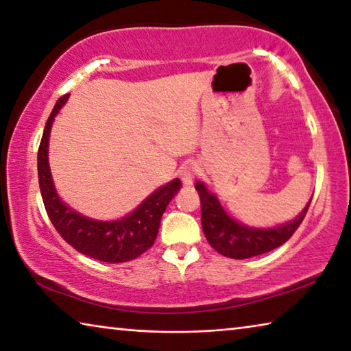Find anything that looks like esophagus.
<instances>
[{
	"instance_id": "esophagus-1",
	"label": "esophagus",
	"mask_w": 351,
	"mask_h": 351,
	"mask_svg": "<svg viewBox=\"0 0 351 351\" xmlns=\"http://www.w3.org/2000/svg\"><path fill=\"white\" fill-rule=\"evenodd\" d=\"M197 166L194 163H188L180 169V179L185 186H191L194 183V179L197 176Z\"/></svg>"
}]
</instances>
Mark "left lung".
<instances>
[{
    "instance_id": "8db88e82",
    "label": "left lung",
    "mask_w": 351,
    "mask_h": 351,
    "mask_svg": "<svg viewBox=\"0 0 351 351\" xmlns=\"http://www.w3.org/2000/svg\"><path fill=\"white\" fill-rule=\"evenodd\" d=\"M196 189L202 208L205 238L217 254L233 260H245V258L267 254L285 244L302 223L311 204L309 200L302 213L288 223H281L272 228H255L228 216L227 211L222 208L219 199L208 191L204 182H197Z\"/></svg>"
}]
</instances>
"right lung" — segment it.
Masks as SVG:
<instances>
[{
	"label": "right lung",
	"mask_w": 351,
	"mask_h": 351,
	"mask_svg": "<svg viewBox=\"0 0 351 351\" xmlns=\"http://www.w3.org/2000/svg\"><path fill=\"white\" fill-rule=\"evenodd\" d=\"M68 96H62L46 121L42 141H40L37 168L40 193L51 222L60 237L80 254L104 263H125L152 247L157 238L160 221L171 199L179 191L182 183L174 179L147 196L143 202L118 221H97L77 213L71 206L62 202L56 191L48 162V145L51 125L56 114L65 106Z\"/></svg>",
	"instance_id": "add662e5"
}]
</instances>
